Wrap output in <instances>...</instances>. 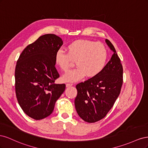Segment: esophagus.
Segmentation results:
<instances>
[{"mask_svg": "<svg viewBox=\"0 0 148 148\" xmlns=\"http://www.w3.org/2000/svg\"><path fill=\"white\" fill-rule=\"evenodd\" d=\"M73 85V84H71V83H67L66 84V87H70L71 86Z\"/></svg>", "mask_w": 148, "mask_h": 148, "instance_id": "obj_1", "label": "esophagus"}]
</instances>
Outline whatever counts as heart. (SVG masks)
<instances>
[{
    "mask_svg": "<svg viewBox=\"0 0 148 148\" xmlns=\"http://www.w3.org/2000/svg\"><path fill=\"white\" fill-rule=\"evenodd\" d=\"M66 53L59 51L55 56L56 64L64 71L69 70L72 62L77 68L69 71L62 76L64 82H77L86 75L92 78L101 73L107 59V51L101 42L86 39H78L66 47Z\"/></svg>",
    "mask_w": 148,
    "mask_h": 148,
    "instance_id": "1",
    "label": "heart"
}]
</instances>
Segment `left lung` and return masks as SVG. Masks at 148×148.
Segmentation results:
<instances>
[{"instance_id":"8db88e82","label":"left lung","mask_w":148,"mask_h":148,"mask_svg":"<svg viewBox=\"0 0 148 148\" xmlns=\"http://www.w3.org/2000/svg\"><path fill=\"white\" fill-rule=\"evenodd\" d=\"M106 42L114 52L110 60L99 74L76 86V110L88 123H95L105 117L119 97L123 83L120 58L110 41L106 39Z\"/></svg>"}]
</instances>
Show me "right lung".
Wrapping results in <instances>:
<instances>
[{"instance_id":"right-lung-1","label":"right lung","mask_w":148,"mask_h":148,"mask_svg":"<svg viewBox=\"0 0 148 148\" xmlns=\"http://www.w3.org/2000/svg\"><path fill=\"white\" fill-rule=\"evenodd\" d=\"M63 44L53 34L40 36L26 47L17 60L15 92L18 104L24 112L34 120L50 115L56 102L65 89V84H56L59 77L55 56Z\"/></svg>"}]
</instances>
